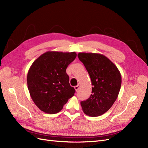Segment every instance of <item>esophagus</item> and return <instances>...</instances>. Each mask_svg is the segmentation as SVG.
<instances>
[{
    "instance_id": "obj_1",
    "label": "esophagus",
    "mask_w": 148,
    "mask_h": 148,
    "mask_svg": "<svg viewBox=\"0 0 148 148\" xmlns=\"http://www.w3.org/2000/svg\"><path fill=\"white\" fill-rule=\"evenodd\" d=\"M79 88V85H77V86H75L74 87V88H75V91H77L78 90Z\"/></svg>"
}]
</instances>
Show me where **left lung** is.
I'll return each mask as SVG.
<instances>
[{
    "label": "left lung",
    "mask_w": 148,
    "mask_h": 148,
    "mask_svg": "<svg viewBox=\"0 0 148 148\" xmlns=\"http://www.w3.org/2000/svg\"><path fill=\"white\" fill-rule=\"evenodd\" d=\"M78 59L89 75L92 84L91 95L81 102L85 114L97 117L104 114L117 99L122 84L117 67L108 58L100 53L79 52Z\"/></svg>",
    "instance_id": "obj_1"
}]
</instances>
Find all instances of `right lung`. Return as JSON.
<instances>
[{
  "instance_id": "right-lung-1",
  "label": "right lung",
  "mask_w": 148,
  "mask_h": 148,
  "mask_svg": "<svg viewBox=\"0 0 148 148\" xmlns=\"http://www.w3.org/2000/svg\"><path fill=\"white\" fill-rule=\"evenodd\" d=\"M77 53L49 51L31 65L27 75L30 96L38 108L47 114H56L72 97L75 89L66 73Z\"/></svg>"
}]
</instances>
